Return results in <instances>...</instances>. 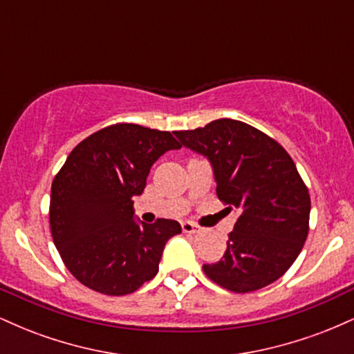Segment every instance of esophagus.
Masks as SVG:
<instances>
[{"instance_id":"esophagus-1","label":"esophagus","mask_w":354,"mask_h":354,"mask_svg":"<svg viewBox=\"0 0 354 354\" xmlns=\"http://www.w3.org/2000/svg\"><path fill=\"white\" fill-rule=\"evenodd\" d=\"M181 228H183V231H185V233H189V234H194V233H200V226L198 225H194L193 221H185V223H181Z\"/></svg>"}]
</instances>
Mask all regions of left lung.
Wrapping results in <instances>:
<instances>
[{
	"instance_id": "1",
	"label": "left lung",
	"mask_w": 354,
	"mask_h": 354,
	"mask_svg": "<svg viewBox=\"0 0 354 354\" xmlns=\"http://www.w3.org/2000/svg\"><path fill=\"white\" fill-rule=\"evenodd\" d=\"M174 135L181 146L208 158L218 198L239 211L225 254L203 265L205 274L233 293H251L281 278L303 250L311 209L310 193L286 149L231 118Z\"/></svg>"
}]
</instances>
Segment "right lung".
Segmentation results:
<instances>
[{"label": "right lung", "instance_id": "obj_1", "mask_svg": "<svg viewBox=\"0 0 354 354\" xmlns=\"http://www.w3.org/2000/svg\"><path fill=\"white\" fill-rule=\"evenodd\" d=\"M181 143L169 131L116 123L84 138L51 185L53 241L70 273L108 296L136 291L153 279L165 245L180 223L133 219V198L143 193L149 168Z\"/></svg>", "mask_w": 354, "mask_h": 354}]
</instances>
